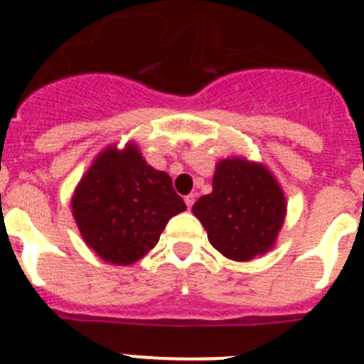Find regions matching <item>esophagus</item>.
Returning <instances> with one entry per match:
<instances>
[{
	"mask_svg": "<svg viewBox=\"0 0 364 364\" xmlns=\"http://www.w3.org/2000/svg\"><path fill=\"white\" fill-rule=\"evenodd\" d=\"M184 202H186V205H188V210H191L193 204H195V195H188V197L184 198Z\"/></svg>",
	"mask_w": 364,
	"mask_h": 364,
	"instance_id": "esophagus-1",
	"label": "esophagus"
}]
</instances>
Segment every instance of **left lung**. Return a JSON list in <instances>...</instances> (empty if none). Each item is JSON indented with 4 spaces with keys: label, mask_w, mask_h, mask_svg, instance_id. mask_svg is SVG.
Wrapping results in <instances>:
<instances>
[{
    "label": "left lung",
    "mask_w": 364,
    "mask_h": 364,
    "mask_svg": "<svg viewBox=\"0 0 364 364\" xmlns=\"http://www.w3.org/2000/svg\"><path fill=\"white\" fill-rule=\"evenodd\" d=\"M193 213L222 255L252 260L275 242L284 222L286 200L266 167L228 159L217 166L213 191L195 202Z\"/></svg>",
    "instance_id": "left-lung-1"
}]
</instances>
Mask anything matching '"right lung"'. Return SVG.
Listing matches in <instances>:
<instances>
[{
	"instance_id": "1",
	"label": "right lung",
	"mask_w": 364,
	"mask_h": 364,
	"mask_svg": "<svg viewBox=\"0 0 364 364\" xmlns=\"http://www.w3.org/2000/svg\"><path fill=\"white\" fill-rule=\"evenodd\" d=\"M184 210L171 176L147 166L134 146L105 149L73 197V215L87 246L122 266L153 250L169 218Z\"/></svg>"
}]
</instances>
